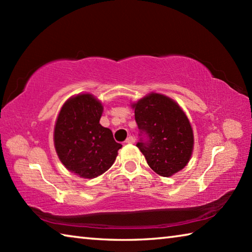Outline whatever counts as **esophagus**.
I'll list each match as a JSON object with an SVG mask.
<instances>
[{
    "label": "esophagus",
    "mask_w": 252,
    "mask_h": 252,
    "mask_svg": "<svg viewBox=\"0 0 252 252\" xmlns=\"http://www.w3.org/2000/svg\"><path fill=\"white\" fill-rule=\"evenodd\" d=\"M134 142H135V139L132 135H130L129 138L126 140V143H127V144H132V143H134Z\"/></svg>",
    "instance_id": "obj_1"
}]
</instances>
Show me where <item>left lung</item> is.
I'll use <instances>...</instances> for the list:
<instances>
[{
	"label": "left lung",
	"instance_id": "1",
	"mask_svg": "<svg viewBox=\"0 0 252 252\" xmlns=\"http://www.w3.org/2000/svg\"><path fill=\"white\" fill-rule=\"evenodd\" d=\"M139 129L148 142L136 147L149 167L161 177H171L189 163L193 151V130L185 111L176 101L151 92L131 103Z\"/></svg>",
	"mask_w": 252,
	"mask_h": 252
}]
</instances>
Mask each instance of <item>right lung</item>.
<instances>
[{
	"instance_id": "1",
	"label": "right lung",
	"mask_w": 252,
	"mask_h": 252,
	"mask_svg": "<svg viewBox=\"0 0 252 252\" xmlns=\"http://www.w3.org/2000/svg\"><path fill=\"white\" fill-rule=\"evenodd\" d=\"M103 105L91 93L67 99L58 114L53 141L60 161L70 172L93 179L111 168L122 144L100 125Z\"/></svg>"
}]
</instances>
